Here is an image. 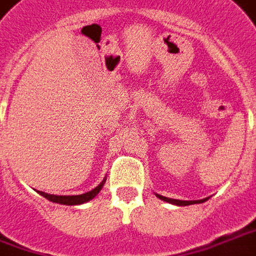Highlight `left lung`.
Returning a JSON list of instances; mask_svg holds the SVG:
<instances>
[{
	"label": "left lung",
	"mask_w": 256,
	"mask_h": 256,
	"mask_svg": "<svg viewBox=\"0 0 256 256\" xmlns=\"http://www.w3.org/2000/svg\"><path fill=\"white\" fill-rule=\"evenodd\" d=\"M156 196H157V197H158L160 200H163V201H167V202L174 204V206H181V207H184V206H191V204H200V202H204V201H207V198L197 200V201H182V200L167 198V197H163V196H160V194H156Z\"/></svg>",
	"instance_id": "8db88e82"
}]
</instances>
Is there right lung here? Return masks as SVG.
Returning a JSON list of instances; mask_svg holds the SVG:
<instances>
[{"mask_svg": "<svg viewBox=\"0 0 256 256\" xmlns=\"http://www.w3.org/2000/svg\"><path fill=\"white\" fill-rule=\"evenodd\" d=\"M104 181H106V178L102 181L96 188H93L92 191H89V192H84V194H79V196H54V194H46V192H44V191H38V192H40L42 197H45V198L49 200V201H52V202L64 204V206H79V204H84V202H88V201H90L92 198H94V197L99 194V191H100L102 187H103Z\"/></svg>", "mask_w": 256, "mask_h": 256, "instance_id": "obj_1", "label": "right lung"}]
</instances>
